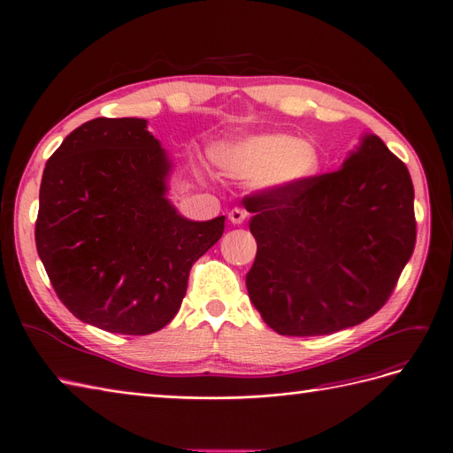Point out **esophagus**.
I'll return each mask as SVG.
<instances>
[{
    "instance_id": "34e87169",
    "label": "esophagus",
    "mask_w": 453,
    "mask_h": 453,
    "mask_svg": "<svg viewBox=\"0 0 453 453\" xmlns=\"http://www.w3.org/2000/svg\"><path fill=\"white\" fill-rule=\"evenodd\" d=\"M246 216H248V212H246L244 209L235 207V209L229 211V222H231L233 226H241V224L246 220Z\"/></svg>"
}]
</instances>
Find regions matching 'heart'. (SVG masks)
<instances>
[{
  "mask_svg": "<svg viewBox=\"0 0 453 453\" xmlns=\"http://www.w3.org/2000/svg\"><path fill=\"white\" fill-rule=\"evenodd\" d=\"M214 164L231 177H250L259 194L281 196L304 188L323 167L321 147L286 132H259L211 150Z\"/></svg>",
  "mask_w": 453,
  "mask_h": 453,
  "instance_id": "obj_1",
  "label": "heart"
}]
</instances>
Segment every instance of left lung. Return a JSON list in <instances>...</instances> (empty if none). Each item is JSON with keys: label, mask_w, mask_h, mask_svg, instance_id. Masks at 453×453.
Segmentation results:
<instances>
[{"label": "left lung", "mask_w": 453, "mask_h": 453, "mask_svg": "<svg viewBox=\"0 0 453 453\" xmlns=\"http://www.w3.org/2000/svg\"><path fill=\"white\" fill-rule=\"evenodd\" d=\"M244 205L257 242L248 295L281 336H325L370 319L416 242L407 165L370 132L338 172Z\"/></svg>", "instance_id": "8db88e82"}]
</instances>
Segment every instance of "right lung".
<instances>
[{
	"label": "right lung",
	"mask_w": 453,
	"mask_h": 453,
	"mask_svg": "<svg viewBox=\"0 0 453 453\" xmlns=\"http://www.w3.org/2000/svg\"><path fill=\"white\" fill-rule=\"evenodd\" d=\"M172 172L138 117L83 123L46 162L37 252L80 321L145 336L177 315L192 265L222 237L226 216H182L167 197Z\"/></svg>",
	"instance_id": "1"
}]
</instances>
